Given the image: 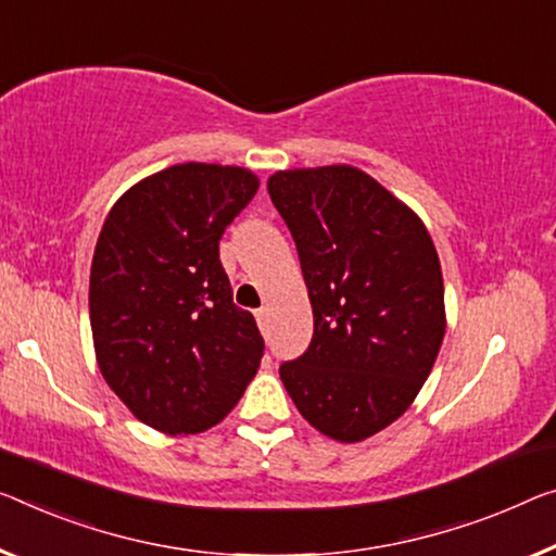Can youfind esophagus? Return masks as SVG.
<instances>
[{"label":"esophagus","mask_w":556,"mask_h":556,"mask_svg":"<svg viewBox=\"0 0 556 556\" xmlns=\"http://www.w3.org/2000/svg\"><path fill=\"white\" fill-rule=\"evenodd\" d=\"M255 320H258V326H261V330H266L268 328V320H270V307H258V311H255Z\"/></svg>","instance_id":"34e87169"}]
</instances>
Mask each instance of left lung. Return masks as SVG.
<instances>
[{"instance_id":"8db88e82","label":"left lung","mask_w":556,"mask_h":556,"mask_svg":"<svg viewBox=\"0 0 556 556\" xmlns=\"http://www.w3.org/2000/svg\"><path fill=\"white\" fill-rule=\"evenodd\" d=\"M268 193L313 305L305 353L280 380L315 430L361 442L395 422L445 338L440 258L422 220L353 166L278 170Z\"/></svg>"}]
</instances>
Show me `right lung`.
<instances>
[{
  "label": "right lung",
  "instance_id": "right-lung-1",
  "mask_svg": "<svg viewBox=\"0 0 556 556\" xmlns=\"http://www.w3.org/2000/svg\"><path fill=\"white\" fill-rule=\"evenodd\" d=\"M255 191L245 168L178 164L126 191L101 228L89 280L97 361L153 430H208L258 370L263 338L233 305L218 255Z\"/></svg>",
  "mask_w": 556,
  "mask_h": 556
}]
</instances>
